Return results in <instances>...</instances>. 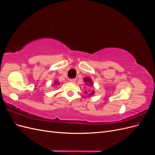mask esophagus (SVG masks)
Masks as SVG:
<instances>
[{
    "instance_id": "34e87169",
    "label": "esophagus",
    "mask_w": 155,
    "mask_h": 155,
    "mask_svg": "<svg viewBox=\"0 0 155 155\" xmlns=\"http://www.w3.org/2000/svg\"><path fill=\"white\" fill-rule=\"evenodd\" d=\"M76 81V78H73V79H70V81L71 83H75Z\"/></svg>"
}]
</instances>
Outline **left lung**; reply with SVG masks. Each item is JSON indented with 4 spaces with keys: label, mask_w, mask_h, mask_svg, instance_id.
I'll return each instance as SVG.
<instances>
[{
    "label": "left lung",
    "mask_w": 155,
    "mask_h": 155,
    "mask_svg": "<svg viewBox=\"0 0 155 155\" xmlns=\"http://www.w3.org/2000/svg\"><path fill=\"white\" fill-rule=\"evenodd\" d=\"M84 81L85 82H88L89 83H90V85H92V80L91 79H90V78H84ZM86 93H87V92H86ZM94 94V92L92 91L91 94H90V95H92Z\"/></svg>",
    "instance_id": "obj_1"
}]
</instances>
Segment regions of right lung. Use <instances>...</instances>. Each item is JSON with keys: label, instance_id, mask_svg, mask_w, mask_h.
I'll use <instances>...</instances> for the list:
<instances>
[{"label": "right lung", "instance_id": "add662e5", "mask_svg": "<svg viewBox=\"0 0 155 155\" xmlns=\"http://www.w3.org/2000/svg\"><path fill=\"white\" fill-rule=\"evenodd\" d=\"M55 83H56V82H55Z\"/></svg>", "mask_w": 155, "mask_h": 155}]
</instances>
